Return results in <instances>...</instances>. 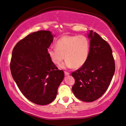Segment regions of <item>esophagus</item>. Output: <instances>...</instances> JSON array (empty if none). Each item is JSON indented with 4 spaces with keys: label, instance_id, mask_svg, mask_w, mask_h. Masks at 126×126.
<instances>
[{
    "label": "esophagus",
    "instance_id": "obj_1",
    "mask_svg": "<svg viewBox=\"0 0 126 126\" xmlns=\"http://www.w3.org/2000/svg\"><path fill=\"white\" fill-rule=\"evenodd\" d=\"M64 75H66V76H67V75H70V73H69V72H64Z\"/></svg>",
    "mask_w": 126,
    "mask_h": 126
}]
</instances>
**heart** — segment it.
Masks as SVG:
<instances>
[{
  "label": "heart",
  "mask_w": 126,
  "mask_h": 126,
  "mask_svg": "<svg viewBox=\"0 0 126 126\" xmlns=\"http://www.w3.org/2000/svg\"><path fill=\"white\" fill-rule=\"evenodd\" d=\"M56 48L47 50L51 61L56 65H61L62 68L80 67L87 61L90 50V42L86 36L67 35L62 37L55 43Z\"/></svg>",
  "instance_id": "heart-1"
}]
</instances>
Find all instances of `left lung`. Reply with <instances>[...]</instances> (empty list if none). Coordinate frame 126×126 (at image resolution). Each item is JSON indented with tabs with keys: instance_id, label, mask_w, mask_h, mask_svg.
Returning a JSON list of instances; mask_svg holds the SVG:
<instances>
[{
	"instance_id": "obj_1",
	"label": "left lung",
	"mask_w": 126,
	"mask_h": 126,
	"mask_svg": "<svg viewBox=\"0 0 126 126\" xmlns=\"http://www.w3.org/2000/svg\"><path fill=\"white\" fill-rule=\"evenodd\" d=\"M89 57L81 67L72 72L75 83L72 91L85 102L99 98L107 90L115 72V62L111 47L96 32L91 30Z\"/></svg>"
}]
</instances>
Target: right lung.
<instances>
[{
	"label": "right lung",
	"instance_id": "add662e5",
	"mask_svg": "<svg viewBox=\"0 0 126 126\" xmlns=\"http://www.w3.org/2000/svg\"><path fill=\"white\" fill-rule=\"evenodd\" d=\"M53 41L50 31L34 32L20 40L12 51L10 68L13 79L23 95L38 105L54 100L64 76L48 55Z\"/></svg>",
	"mask_w": 126,
	"mask_h": 126
}]
</instances>
